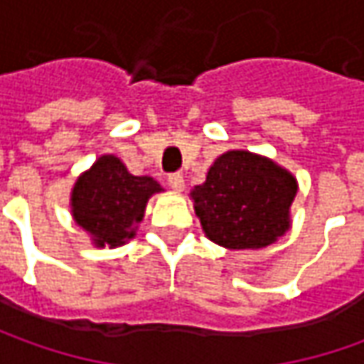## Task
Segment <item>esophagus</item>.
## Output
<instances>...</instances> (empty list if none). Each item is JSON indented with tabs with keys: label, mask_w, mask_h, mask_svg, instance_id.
Instances as JSON below:
<instances>
[{
	"label": "esophagus",
	"mask_w": 364,
	"mask_h": 364,
	"mask_svg": "<svg viewBox=\"0 0 364 364\" xmlns=\"http://www.w3.org/2000/svg\"><path fill=\"white\" fill-rule=\"evenodd\" d=\"M168 184H170V188L176 190V192H182V190H184V176L170 174L168 176Z\"/></svg>",
	"instance_id": "obj_1"
}]
</instances>
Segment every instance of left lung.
<instances>
[{"instance_id": "left-lung-1", "label": "left lung", "mask_w": 364, "mask_h": 364, "mask_svg": "<svg viewBox=\"0 0 364 364\" xmlns=\"http://www.w3.org/2000/svg\"><path fill=\"white\" fill-rule=\"evenodd\" d=\"M296 192V178L282 166L232 149L218 156L190 198L210 241L227 249H261L289 229Z\"/></svg>"}]
</instances>
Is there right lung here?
Instances as JSON below:
<instances>
[{
  "mask_svg": "<svg viewBox=\"0 0 364 364\" xmlns=\"http://www.w3.org/2000/svg\"><path fill=\"white\" fill-rule=\"evenodd\" d=\"M161 186L149 176H133L117 156H101L78 176L70 194L73 217L97 247H119L135 237L146 204Z\"/></svg>",
  "mask_w": 364,
  "mask_h": 364,
  "instance_id": "1",
  "label": "right lung"
}]
</instances>
